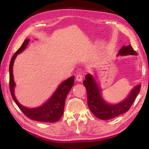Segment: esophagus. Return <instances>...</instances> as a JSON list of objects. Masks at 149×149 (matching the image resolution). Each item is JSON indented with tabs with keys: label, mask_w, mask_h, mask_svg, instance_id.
<instances>
[{
	"label": "esophagus",
	"mask_w": 149,
	"mask_h": 149,
	"mask_svg": "<svg viewBox=\"0 0 149 149\" xmlns=\"http://www.w3.org/2000/svg\"><path fill=\"white\" fill-rule=\"evenodd\" d=\"M83 75H82V74H78V75H77L75 79H76L79 82H81L82 81H83Z\"/></svg>",
	"instance_id": "34e87169"
}]
</instances>
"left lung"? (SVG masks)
<instances>
[{
  "instance_id": "obj_1",
  "label": "left lung",
  "mask_w": 149,
  "mask_h": 149,
  "mask_svg": "<svg viewBox=\"0 0 149 149\" xmlns=\"http://www.w3.org/2000/svg\"><path fill=\"white\" fill-rule=\"evenodd\" d=\"M138 55L131 45L123 46L117 56ZM83 84L86 87L88 95V105L93 115L100 120H109L127 112L133 104L136 97L140 93L141 84L135 86L129 95L116 104H110L105 102L101 96L100 89L95 78L90 74L85 76Z\"/></svg>"
}]
</instances>
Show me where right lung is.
I'll return each instance as SVG.
<instances>
[{
	"label": "right lung",
	"instance_id": "right-lung-1",
	"mask_svg": "<svg viewBox=\"0 0 149 149\" xmlns=\"http://www.w3.org/2000/svg\"><path fill=\"white\" fill-rule=\"evenodd\" d=\"M29 40V39H27L24 41L20 49L14 54L11 59L9 64V88L11 96L19 108L29 118L42 122H56L63 115L66 97L74 84V76L63 81L48 101L38 107L27 108L24 107L18 102L15 96L14 88L15 83L13 74V66L16 57L26 48Z\"/></svg>",
	"mask_w": 149,
	"mask_h": 149
}]
</instances>
